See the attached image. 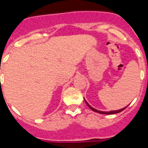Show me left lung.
Wrapping results in <instances>:
<instances>
[{"instance_id":"left-lung-1","label":"left lung","mask_w":148,"mask_h":148,"mask_svg":"<svg viewBox=\"0 0 148 148\" xmlns=\"http://www.w3.org/2000/svg\"><path fill=\"white\" fill-rule=\"evenodd\" d=\"M84 101H85L86 104H87V105H88V107H89V108L91 109V110H94L95 112L99 113V114H117V113L121 112L122 110H124V109H125V108L127 107H127H125V108H122V109H120V110H110V111H102V110H97V109H95V108H92V107H91V106H90V104L88 103V102H87V101H86L85 99H84Z\"/></svg>"}]
</instances>
